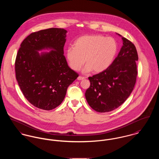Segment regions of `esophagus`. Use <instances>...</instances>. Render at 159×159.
<instances>
[{
    "instance_id": "34e87169",
    "label": "esophagus",
    "mask_w": 159,
    "mask_h": 159,
    "mask_svg": "<svg viewBox=\"0 0 159 159\" xmlns=\"http://www.w3.org/2000/svg\"><path fill=\"white\" fill-rule=\"evenodd\" d=\"M85 79V77H81V76H79V77H77V80H82Z\"/></svg>"
}]
</instances>
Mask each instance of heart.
<instances>
[{
  "label": "heart",
  "instance_id": "obj_1",
  "mask_svg": "<svg viewBox=\"0 0 159 159\" xmlns=\"http://www.w3.org/2000/svg\"><path fill=\"white\" fill-rule=\"evenodd\" d=\"M117 51L118 44L113 38L100 35H84L74 41V47L66 49L65 57L69 66L74 71H79L85 61V72L93 70L94 73H101L111 66Z\"/></svg>",
  "mask_w": 159,
  "mask_h": 159
}]
</instances>
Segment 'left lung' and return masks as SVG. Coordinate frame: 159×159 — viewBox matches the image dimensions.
Listing matches in <instances>:
<instances>
[{
  "label": "left lung",
  "instance_id": "8db88e82",
  "mask_svg": "<svg viewBox=\"0 0 159 159\" xmlns=\"http://www.w3.org/2000/svg\"><path fill=\"white\" fill-rule=\"evenodd\" d=\"M121 37L123 46L111 66L105 71L89 77L90 86L85 92L89 106L98 112L112 111L130 95L137 79L138 53L134 44Z\"/></svg>",
  "mask_w": 159,
  "mask_h": 159
}]
</instances>
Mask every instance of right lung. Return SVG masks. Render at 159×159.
<instances>
[{
	"instance_id": "obj_1",
	"label": "right lung",
	"mask_w": 159,
	"mask_h": 159,
	"mask_svg": "<svg viewBox=\"0 0 159 159\" xmlns=\"http://www.w3.org/2000/svg\"><path fill=\"white\" fill-rule=\"evenodd\" d=\"M67 31L51 28L31 34L22 42L15 61L18 85L27 101L51 110L60 106L79 75L64 56ZM50 50V52L38 51Z\"/></svg>"
}]
</instances>
